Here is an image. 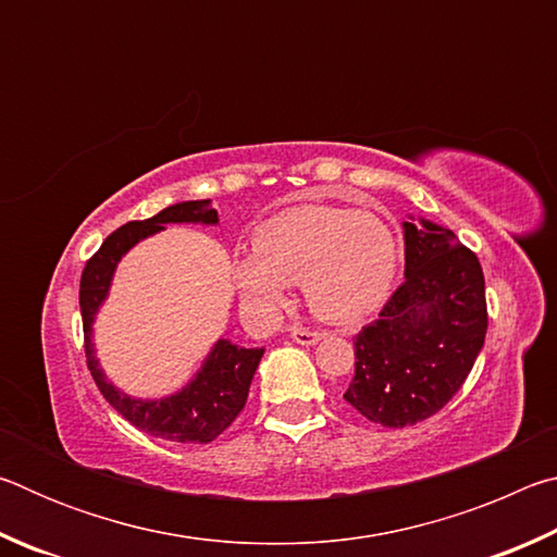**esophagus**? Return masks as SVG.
Returning a JSON list of instances; mask_svg holds the SVG:
<instances>
[{"mask_svg":"<svg viewBox=\"0 0 557 557\" xmlns=\"http://www.w3.org/2000/svg\"><path fill=\"white\" fill-rule=\"evenodd\" d=\"M292 338H295L299 346H314L319 338H322V334L312 332V329H305V326H295L292 329Z\"/></svg>","mask_w":557,"mask_h":557,"instance_id":"1","label":"esophagus"}]
</instances>
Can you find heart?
<instances>
[{
    "mask_svg": "<svg viewBox=\"0 0 557 557\" xmlns=\"http://www.w3.org/2000/svg\"><path fill=\"white\" fill-rule=\"evenodd\" d=\"M252 250L233 258V280L256 317L280 314L289 285L301 282L312 312L332 324H354L391 295L398 240L381 215L305 203L272 215L256 231Z\"/></svg>",
    "mask_w": 557,
    "mask_h": 557,
    "instance_id": "obj_1",
    "label": "heart"
}]
</instances>
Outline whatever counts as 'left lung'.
Segmentation results:
<instances>
[{
    "instance_id": "8db88e82",
    "label": "left lung",
    "mask_w": 557,
    "mask_h": 557,
    "mask_svg": "<svg viewBox=\"0 0 557 557\" xmlns=\"http://www.w3.org/2000/svg\"><path fill=\"white\" fill-rule=\"evenodd\" d=\"M412 221H403L405 282L358 332L356 373L344 393L383 428H408L445 408L486 338L479 258L449 228Z\"/></svg>"
}]
</instances>
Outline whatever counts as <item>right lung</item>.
Returning a JSON list of instances; mask_svg holds the SVG:
<instances>
[{"instance_id":"1","label":"right lung","mask_w":557,"mask_h":557,"mask_svg":"<svg viewBox=\"0 0 557 557\" xmlns=\"http://www.w3.org/2000/svg\"><path fill=\"white\" fill-rule=\"evenodd\" d=\"M166 223L219 225V211L211 206V199L182 201L166 206L164 211H159L152 219L129 221L108 235L100 250L88 260L81 277V314L83 336H86V358L92 381H96L100 393L137 430L159 440L184 442V445H206V442H213L238 418L245 400H248L252 375L258 371L265 348H245L233 344L231 338H219L209 356L203 358L201 369L196 371L194 379L182 391L166 395V398L143 400L122 393L108 381L96 356V344H92V322H96L102 301L108 299L117 262L139 240L164 231Z\"/></svg>"}]
</instances>
